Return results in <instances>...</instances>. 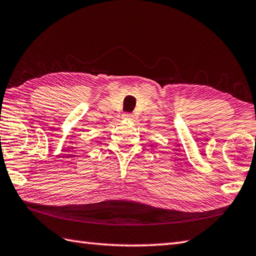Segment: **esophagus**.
<instances>
[{"label":"esophagus","instance_id":"esophagus-1","mask_svg":"<svg viewBox=\"0 0 256 256\" xmlns=\"http://www.w3.org/2000/svg\"><path fill=\"white\" fill-rule=\"evenodd\" d=\"M132 118H133V114H131V113H124L123 114V118H125V120H132Z\"/></svg>","mask_w":256,"mask_h":256}]
</instances>
